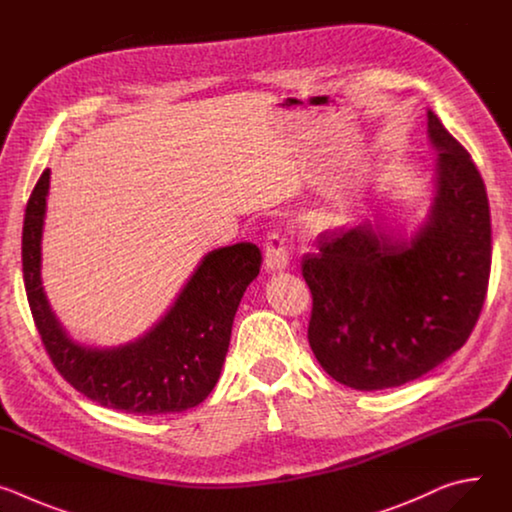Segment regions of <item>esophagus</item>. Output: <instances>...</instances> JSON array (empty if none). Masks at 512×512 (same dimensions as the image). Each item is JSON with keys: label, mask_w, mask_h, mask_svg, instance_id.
I'll list each match as a JSON object with an SVG mask.
<instances>
[{"label": "esophagus", "mask_w": 512, "mask_h": 512, "mask_svg": "<svg viewBox=\"0 0 512 512\" xmlns=\"http://www.w3.org/2000/svg\"><path fill=\"white\" fill-rule=\"evenodd\" d=\"M289 265V251L285 247V239L279 235H269L265 241V269L267 271H283Z\"/></svg>", "instance_id": "obj_1"}]
</instances>
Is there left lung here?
Listing matches in <instances>:
<instances>
[{"mask_svg": "<svg viewBox=\"0 0 512 512\" xmlns=\"http://www.w3.org/2000/svg\"><path fill=\"white\" fill-rule=\"evenodd\" d=\"M437 154L427 214L407 237L381 212L320 235L302 275L314 306L310 346L322 369L356 391L405 385L464 346L490 275V210L470 154L427 111Z\"/></svg>", "mask_w": 512, "mask_h": 512, "instance_id": "1", "label": "left lung"}]
</instances>
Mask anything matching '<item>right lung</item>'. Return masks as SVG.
Returning a JSON list of instances; mask_svg holds the SVG:
<instances>
[{
    "instance_id": "add662e5",
    "label": "right lung",
    "mask_w": 512,
    "mask_h": 512,
    "mask_svg": "<svg viewBox=\"0 0 512 512\" xmlns=\"http://www.w3.org/2000/svg\"><path fill=\"white\" fill-rule=\"evenodd\" d=\"M48 188L46 168L26 206L22 265L30 310L58 373L85 397L125 413H180L202 403L221 377L245 289L259 275V247L237 243L208 251L166 314L135 340L81 344L56 318L42 285Z\"/></svg>"
}]
</instances>
